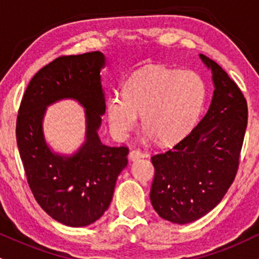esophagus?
<instances>
[{"mask_svg":"<svg viewBox=\"0 0 259 259\" xmlns=\"http://www.w3.org/2000/svg\"><path fill=\"white\" fill-rule=\"evenodd\" d=\"M143 157H145V154H143L141 151H139V149H133V151L129 152V159L132 161H135Z\"/></svg>","mask_w":259,"mask_h":259,"instance_id":"34e87169","label":"esophagus"}]
</instances>
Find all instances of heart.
<instances>
[{"instance_id": "1", "label": "heart", "mask_w": 259, "mask_h": 259, "mask_svg": "<svg viewBox=\"0 0 259 259\" xmlns=\"http://www.w3.org/2000/svg\"><path fill=\"white\" fill-rule=\"evenodd\" d=\"M206 88L194 71L160 66L138 71L123 85V95L112 94L106 102V116L114 136L126 138L142 124L149 138L160 142L177 141L188 133L200 114Z\"/></svg>"}]
</instances>
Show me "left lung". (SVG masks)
Returning a JSON list of instances; mask_svg holds the SVG:
<instances>
[{
	"instance_id": "8db88e82",
	"label": "left lung",
	"mask_w": 259,
	"mask_h": 259,
	"mask_svg": "<svg viewBox=\"0 0 259 259\" xmlns=\"http://www.w3.org/2000/svg\"><path fill=\"white\" fill-rule=\"evenodd\" d=\"M212 74L210 107L198 125L169 151L151 158L152 206L172 223L194 222L222 200L235 179L247 126V104L226 71L199 55Z\"/></svg>"
}]
</instances>
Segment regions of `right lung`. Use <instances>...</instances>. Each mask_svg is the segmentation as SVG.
<instances>
[{"label":"right lung","mask_w":259,"mask_h":259,"mask_svg":"<svg viewBox=\"0 0 259 259\" xmlns=\"http://www.w3.org/2000/svg\"><path fill=\"white\" fill-rule=\"evenodd\" d=\"M101 52L60 57L40 68L25 90L17 119V143L27 183L39 206L68 227H85L110 206L117 177L127 165L129 149L101 142L106 112ZM74 99L84 108V142L72 155L54 152L42 132L46 107Z\"/></svg>","instance_id":"obj_1"}]
</instances>
